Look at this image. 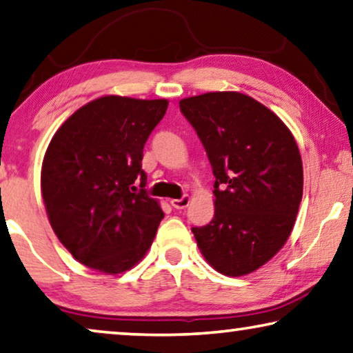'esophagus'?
Instances as JSON below:
<instances>
[{"label": "esophagus", "instance_id": "1", "mask_svg": "<svg viewBox=\"0 0 353 353\" xmlns=\"http://www.w3.org/2000/svg\"><path fill=\"white\" fill-rule=\"evenodd\" d=\"M188 201H190V198H188V196H182L179 199H171V206L174 209H185L188 206Z\"/></svg>", "mask_w": 353, "mask_h": 353}]
</instances>
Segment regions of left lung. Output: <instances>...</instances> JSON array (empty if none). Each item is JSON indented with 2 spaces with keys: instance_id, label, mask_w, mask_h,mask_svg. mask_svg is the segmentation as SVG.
<instances>
[{
  "instance_id": "8db88e82",
  "label": "left lung",
  "mask_w": 353,
  "mask_h": 353,
  "mask_svg": "<svg viewBox=\"0 0 353 353\" xmlns=\"http://www.w3.org/2000/svg\"><path fill=\"white\" fill-rule=\"evenodd\" d=\"M179 106L215 177L214 217L192 228L194 239L219 272L249 274L292 233L303 198L296 141L274 112L243 93H204Z\"/></svg>"
}]
</instances>
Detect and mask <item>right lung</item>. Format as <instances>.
<instances>
[{
    "label": "right lung",
    "mask_w": 353,
    "mask_h": 353,
    "mask_svg": "<svg viewBox=\"0 0 353 353\" xmlns=\"http://www.w3.org/2000/svg\"><path fill=\"white\" fill-rule=\"evenodd\" d=\"M166 109V99L103 97L76 110L52 138L42 198L60 243L82 265L119 274L154 241L165 214L147 194L143 150Z\"/></svg>",
    "instance_id": "right-lung-1"
}]
</instances>
